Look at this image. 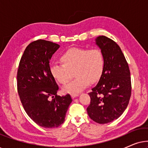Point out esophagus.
<instances>
[{"label":"esophagus","instance_id":"1","mask_svg":"<svg viewBox=\"0 0 148 148\" xmlns=\"http://www.w3.org/2000/svg\"><path fill=\"white\" fill-rule=\"evenodd\" d=\"M79 95V93H72V94H71V96L73 98H75V97H77Z\"/></svg>","mask_w":148,"mask_h":148}]
</instances>
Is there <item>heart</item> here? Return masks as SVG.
Instances as JSON below:
<instances>
[{"instance_id": "heart-1", "label": "heart", "mask_w": 148, "mask_h": 148, "mask_svg": "<svg viewBox=\"0 0 148 148\" xmlns=\"http://www.w3.org/2000/svg\"><path fill=\"white\" fill-rule=\"evenodd\" d=\"M62 64L53 63L50 66L52 75L59 84L65 85L73 77L75 79L64 87L66 93L79 92L90 83L100 79L104 68V58L98 48H71L60 56Z\"/></svg>"}]
</instances>
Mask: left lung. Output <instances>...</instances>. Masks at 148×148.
<instances>
[{"label": "left lung", "instance_id": "1", "mask_svg": "<svg viewBox=\"0 0 148 148\" xmlns=\"http://www.w3.org/2000/svg\"><path fill=\"white\" fill-rule=\"evenodd\" d=\"M102 52L104 68L98 84L89 93L87 112L91 119L106 124L117 119L128 106L131 94L130 71L121 48L104 36L96 39Z\"/></svg>", "mask_w": 148, "mask_h": 148}]
</instances>
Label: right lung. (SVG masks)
<instances>
[{"mask_svg": "<svg viewBox=\"0 0 148 148\" xmlns=\"http://www.w3.org/2000/svg\"><path fill=\"white\" fill-rule=\"evenodd\" d=\"M59 47L44 40L31 42L21 56L17 71V91L24 110L44 128L62 125L72 102L69 94H56L58 86L50 73V60Z\"/></svg>", "mask_w": 148, "mask_h": 148, "instance_id": "add662e5", "label": "right lung"}]
</instances>
